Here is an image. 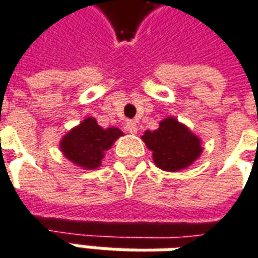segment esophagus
<instances>
[{
	"instance_id": "34e87169",
	"label": "esophagus",
	"mask_w": 258,
	"mask_h": 258,
	"mask_svg": "<svg viewBox=\"0 0 258 258\" xmlns=\"http://www.w3.org/2000/svg\"><path fill=\"white\" fill-rule=\"evenodd\" d=\"M125 130L128 131L130 134H137V124H136V121H127L125 122Z\"/></svg>"
}]
</instances>
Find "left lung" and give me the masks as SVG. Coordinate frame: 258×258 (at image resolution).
Returning <instances> with one entry per match:
<instances>
[{
    "mask_svg": "<svg viewBox=\"0 0 258 258\" xmlns=\"http://www.w3.org/2000/svg\"><path fill=\"white\" fill-rule=\"evenodd\" d=\"M141 138L148 150L153 151L157 167L164 171L187 168L203 151L200 138L173 117L164 118L154 131L147 130Z\"/></svg>",
    "mask_w": 258,
    "mask_h": 258,
    "instance_id": "8db88e82",
    "label": "left lung"
}]
</instances>
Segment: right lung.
Returning a JSON list of instances; mask_svg holds the SVG:
<instances>
[{
    "mask_svg": "<svg viewBox=\"0 0 258 258\" xmlns=\"http://www.w3.org/2000/svg\"><path fill=\"white\" fill-rule=\"evenodd\" d=\"M121 136L122 131L120 128H102L95 118L88 117L68 131L61 140L59 148L71 163L84 170H95L101 165L105 151H108Z\"/></svg>",
    "mask_w": 258,
    "mask_h": 258,
    "instance_id": "1",
    "label": "right lung"
}]
</instances>
